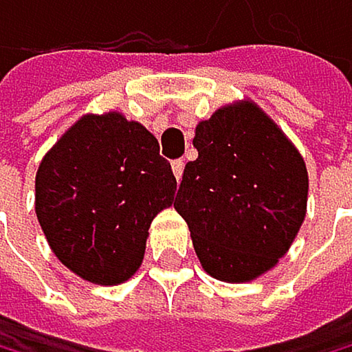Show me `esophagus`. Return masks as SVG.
<instances>
[{
  "instance_id": "obj_1",
  "label": "esophagus",
  "mask_w": 352,
  "mask_h": 352,
  "mask_svg": "<svg viewBox=\"0 0 352 352\" xmlns=\"http://www.w3.org/2000/svg\"><path fill=\"white\" fill-rule=\"evenodd\" d=\"M172 169H174L176 180H180V178H183V172H185V161H174L172 163Z\"/></svg>"
}]
</instances>
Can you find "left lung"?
Listing matches in <instances>:
<instances>
[{"label": "left lung", "instance_id": "8db88e82", "mask_svg": "<svg viewBox=\"0 0 352 352\" xmlns=\"http://www.w3.org/2000/svg\"><path fill=\"white\" fill-rule=\"evenodd\" d=\"M198 158L185 165L174 209L211 278L251 282L278 265L307 216L304 158L253 101L196 125Z\"/></svg>", "mask_w": 352, "mask_h": 352}]
</instances>
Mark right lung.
<instances>
[{"label":"right lung","instance_id":"right-lung-1","mask_svg":"<svg viewBox=\"0 0 352 352\" xmlns=\"http://www.w3.org/2000/svg\"><path fill=\"white\" fill-rule=\"evenodd\" d=\"M174 191L152 132L121 112L85 114L39 163L34 211L61 265L112 287L141 267L149 225Z\"/></svg>","mask_w":352,"mask_h":352}]
</instances>
